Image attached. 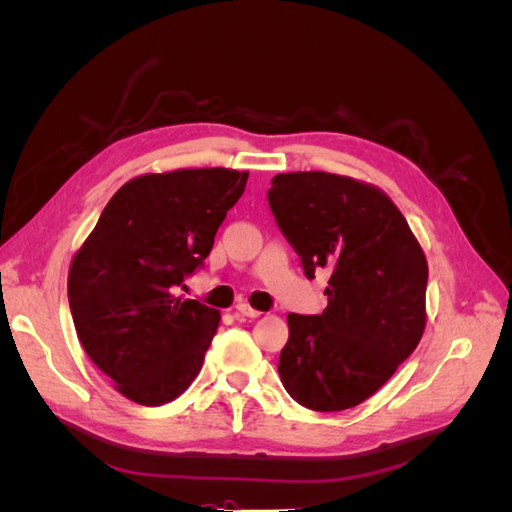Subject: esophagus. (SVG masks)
<instances>
[{"mask_svg":"<svg viewBox=\"0 0 512 512\" xmlns=\"http://www.w3.org/2000/svg\"><path fill=\"white\" fill-rule=\"evenodd\" d=\"M237 312L247 316V318H258L262 312H258V309H254L250 303H237Z\"/></svg>","mask_w":512,"mask_h":512,"instance_id":"obj_1","label":"esophagus"}]
</instances>
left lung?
<instances>
[{"instance_id": "8db88e82", "label": "left lung", "mask_w": 512, "mask_h": 512, "mask_svg": "<svg viewBox=\"0 0 512 512\" xmlns=\"http://www.w3.org/2000/svg\"><path fill=\"white\" fill-rule=\"evenodd\" d=\"M269 205L307 277L329 267L318 316L288 314L280 378L316 412L359 406L414 352L425 331L427 258L380 188L324 170L273 177Z\"/></svg>"}]
</instances>
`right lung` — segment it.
<instances>
[{
    "label": "right lung",
    "instance_id": "obj_1",
    "mask_svg": "<svg viewBox=\"0 0 512 512\" xmlns=\"http://www.w3.org/2000/svg\"><path fill=\"white\" fill-rule=\"evenodd\" d=\"M247 177L232 168L138 175L108 200L70 262L76 335L136 404H168L203 367L222 316L175 292L209 256Z\"/></svg>",
    "mask_w": 512,
    "mask_h": 512
}]
</instances>
